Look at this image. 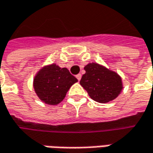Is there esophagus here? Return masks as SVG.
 Returning <instances> with one entry per match:
<instances>
[{
  "instance_id": "1",
  "label": "esophagus",
  "mask_w": 153,
  "mask_h": 153,
  "mask_svg": "<svg viewBox=\"0 0 153 153\" xmlns=\"http://www.w3.org/2000/svg\"><path fill=\"white\" fill-rule=\"evenodd\" d=\"M81 74H77L76 75V78H77V79H78V80H79H79H80V79H81Z\"/></svg>"
}]
</instances>
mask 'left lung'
I'll list each match as a JSON object with an SVG mask.
<instances>
[{"label":"left lung","instance_id":"obj_1","mask_svg":"<svg viewBox=\"0 0 153 153\" xmlns=\"http://www.w3.org/2000/svg\"><path fill=\"white\" fill-rule=\"evenodd\" d=\"M84 68L85 74L79 83L91 99L107 103L119 97L124 85L118 73L97 62H89Z\"/></svg>","mask_w":153,"mask_h":153}]
</instances>
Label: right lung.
Returning <instances> with one entry per match:
<instances>
[{
    "instance_id": "obj_1",
    "label": "right lung",
    "mask_w": 153,
    "mask_h": 153,
    "mask_svg": "<svg viewBox=\"0 0 153 153\" xmlns=\"http://www.w3.org/2000/svg\"><path fill=\"white\" fill-rule=\"evenodd\" d=\"M78 82L66 68L52 63L41 68L36 73L33 86L37 97L48 105H57L65 98L70 87Z\"/></svg>"
}]
</instances>
